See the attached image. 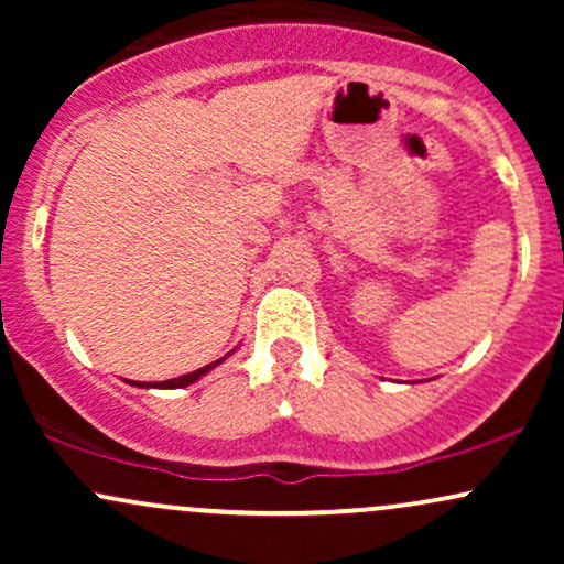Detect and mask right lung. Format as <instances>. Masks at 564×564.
<instances>
[{"instance_id": "1", "label": "right lung", "mask_w": 564, "mask_h": 564, "mask_svg": "<svg viewBox=\"0 0 564 564\" xmlns=\"http://www.w3.org/2000/svg\"><path fill=\"white\" fill-rule=\"evenodd\" d=\"M225 358H228V355H225ZM225 358H219V360H215V364H209V366H204V368H198V371H191V373H183V377H177V379H166V381H153V384H145V381H138V384L134 387H159V390H177V387H187V384H193V381H198L200 377H204L206 371H212V368L215 366H219L223 364Z\"/></svg>"}]
</instances>
